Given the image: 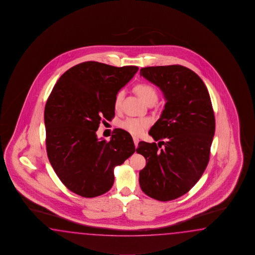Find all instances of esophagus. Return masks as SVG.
I'll list each match as a JSON object with an SVG mask.
<instances>
[{"mask_svg":"<svg viewBox=\"0 0 255 255\" xmlns=\"http://www.w3.org/2000/svg\"><path fill=\"white\" fill-rule=\"evenodd\" d=\"M133 142H134L135 147H137V146H138V143H139V139H138L137 137H133Z\"/></svg>","mask_w":255,"mask_h":255,"instance_id":"esophagus-1","label":"esophagus"}]
</instances>
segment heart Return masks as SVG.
Listing matches in <instances>:
<instances>
[{"mask_svg": "<svg viewBox=\"0 0 255 255\" xmlns=\"http://www.w3.org/2000/svg\"><path fill=\"white\" fill-rule=\"evenodd\" d=\"M134 91L141 102L145 104L148 102H154L157 99V92L153 86L148 83H140L135 86ZM125 92L120 91L114 99V107L118 109L121 105ZM150 120L138 119V118H127L121 123V127L133 135H140L150 125Z\"/></svg>", "mask_w": 255, "mask_h": 255, "instance_id": "b5f03b06", "label": "heart"}]
</instances>
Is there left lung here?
<instances>
[{"label":"left lung","instance_id":"left-lung-1","mask_svg":"<svg viewBox=\"0 0 255 255\" xmlns=\"http://www.w3.org/2000/svg\"><path fill=\"white\" fill-rule=\"evenodd\" d=\"M140 75L160 88L166 102L149 130L158 145L141 141L136 149L147 162L139 183L150 198L169 201L188 192L206 169L215 133L214 112L207 87L189 68L148 67Z\"/></svg>","mask_w":255,"mask_h":255}]
</instances>
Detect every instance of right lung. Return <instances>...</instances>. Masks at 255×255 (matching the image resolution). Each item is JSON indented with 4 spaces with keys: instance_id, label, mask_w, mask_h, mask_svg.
Segmentation results:
<instances>
[{
    "instance_id": "1",
    "label": "right lung",
    "mask_w": 255,
    "mask_h": 255,
    "mask_svg": "<svg viewBox=\"0 0 255 255\" xmlns=\"http://www.w3.org/2000/svg\"><path fill=\"white\" fill-rule=\"evenodd\" d=\"M138 67H113L88 61L69 68L57 80L45 107V146L58 178L84 198L108 192L114 169L135 152L130 133L115 129L99 140L101 120L115 115L114 99Z\"/></svg>"
}]
</instances>
